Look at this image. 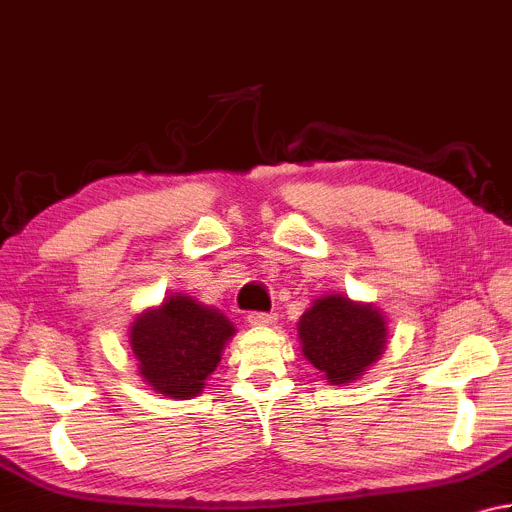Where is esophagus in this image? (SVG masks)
I'll list each match as a JSON object with an SVG mask.
<instances>
[{
  "label": "esophagus",
  "mask_w": 512,
  "mask_h": 512,
  "mask_svg": "<svg viewBox=\"0 0 512 512\" xmlns=\"http://www.w3.org/2000/svg\"><path fill=\"white\" fill-rule=\"evenodd\" d=\"M246 319L250 326H270V324H275L277 315L275 313H259V310H255V313H248Z\"/></svg>",
  "instance_id": "esophagus-1"
}]
</instances>
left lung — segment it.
<instances>
[{
  "label": "left lung",
  "instance_id": "8db88e82",
  "mask_svg": "<svg viewBox=\"0 0 512 512\" xmlns=\"http://www.w3.org/2000/svg\"><path fill=\"white\" fill-rule=\"evenodd\" d=\"M388 326L373 304L324 295L299 317L302 353L330 384H350L384 355Z\"/></svg>",
  "mask_w": 512,
  "mask_h": 512
}]
</instances>
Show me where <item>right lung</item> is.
<instances>
[{
	"label": "right lung",
	"instance_id": "obj_1",
	"mask_svg": "<svg viewBox=\"0 0 512 512\" xmlns=\"http://www.w3.org/2000/svg\"><path fill=\"white\" fill-rule=\"evenodd\" d=\"M235 326L217 308L175 293L130 326V348L144 382L170 399H193L222 362Z\"/></svg>",
	"mask_w": 512,
	"mask_h": 512
}]
</instances>
